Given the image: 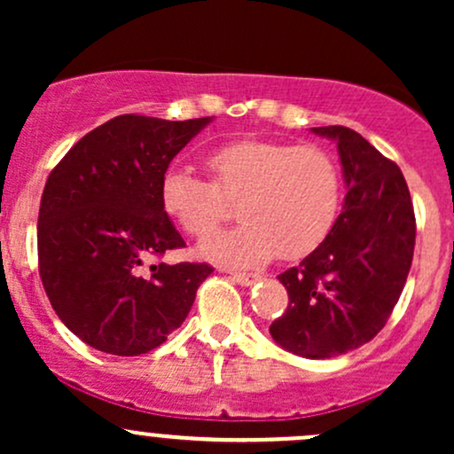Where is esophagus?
I'll return each mask as SVG.
<instances>
[{"label":"esophagus","mask_w":454,"mask_h":454,"mask_svg":"<svg viewBox=\"0 0 454 454\" xmlns=\"http://www.w3.org/2000/svg\"><path fill=\"white\" fill-rule=\"evenodd\" d=\"M231 278L241 286H252L260 279V275L258 273H241V270H234V273H231Z\"/></svg>","instance_id":"esophagus-1"}]
</instances>
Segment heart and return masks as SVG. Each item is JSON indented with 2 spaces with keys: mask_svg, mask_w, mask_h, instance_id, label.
I'll list each match as a JSON object with an SVG mask.
<instances>
[{
  "mask_svg": "<svg viewBox=\"0 0 454 454\" xmlns=\"http://www.w3.org/2000/svg\"><path fill=\"white\" fill-rule=\"evenodd\" d=\"M213 181L190 168L161 179V207L190 237H207L239 200L241 223L205 239L200 254L223 264H258L278 254L301 260L316 252L335 226L341 179L335 160L320 147L241 138L207 160Z\"/></svg>",
  "mask_w": 454,
  "mask_h": 454,
  "instance_id": "1",
  "label": "heart"
}]
</instances>
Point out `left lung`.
I'll return each instance as SVG.
<instances>
[{"instance_id": "8db88e82", "label": "left lung", "mask_w": 454, "mask_h": 454, "mask_svg": "<svg viewBox=\"0 0 454 454\" xmlns=\"http://www.w3.org/2000/svg\"><path fill=\"white\" fill-rule=\"evenodd\" d=\"M311 129L337 140L346 200L326 241L278 275L288 307L269 331L288 352L331 358L372 341L388 322L411 267L416 217L393 160L350 128Z\"/></svg>"}]
</instances>
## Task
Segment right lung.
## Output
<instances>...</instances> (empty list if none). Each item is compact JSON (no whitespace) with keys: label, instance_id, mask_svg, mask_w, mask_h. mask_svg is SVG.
<instances>
[{"label":"right lung","instance_id":"add662e5","mask_svg":"<svg viewBox=\"0 0 454 454\" xmlns=\"http://www.w3.org/2000/svg\"><path fill=\"white\" fill-rule=\"evenodd\" d=\"M209 121L119 114L51 170L38 213L40 279L87 346L114 356L151 352L184 325L213 273L207 262H160L185 247L161 207V179Z\"/></svg>","mask_w":454,"mask_h":454}]
</instances>
